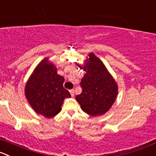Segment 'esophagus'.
<instances>
[{"label": "esophagus", "mask_w": 156, "mask_h": 156, "mask_svg": "<svg viewBox=\"0 0 156 156\" xmlns=\"http://www.w3.org/2000/svg\"><path fill=\"white\" fill-rule=\"evenodd\" d=\"M69 91H70V93H71V95L72 96V97H73V96L75 95V90H74V89H71Z\"/></svg>", "instance_id": "1"}]
</instances>
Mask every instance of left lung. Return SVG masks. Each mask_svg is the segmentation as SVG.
I'll list each match as a JSON object with an SVG mask.
<instances>
[{
    "instance_id": "obj_1",
    "label": "left lung",
    "mask_w": 156,
    "mask_h": 156,
    "mask_svg": "<svg viewBox=\"0 0 156 156\" xmlns=\"http://www.w3.org/2000/svg\"><path fill=\"white\" fill-rule=\"evenodd\" d=\"M88 56L89 59L83 67L86 74L80 83L82 91L75 98L87 114L101 115L108 111L115 102L118 86L99 58L93 53Z\"/></svg>"
}]
</instances>
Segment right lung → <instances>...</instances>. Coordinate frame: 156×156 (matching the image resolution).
Wrapping results in <instances>:
<instances>
[{"label":"right lung","instance_id":"obj_1","mask_svg":"<svg viewBox=\"0 0 156 156\" xmlns=\"http://www.w3.org/2000/svg\"><path fill=\"white\" fill-rule=\"evenodd\" d=\"M65 78L48 58L40 62L27 82L25 95L30 106L38 114L50 119L60 112L64 99L71 97L63 86Z\"/></svg>","mask_w":156,"mask_h":156}]
</instances>
